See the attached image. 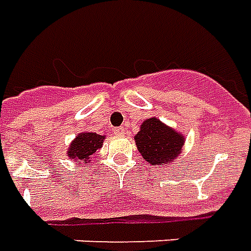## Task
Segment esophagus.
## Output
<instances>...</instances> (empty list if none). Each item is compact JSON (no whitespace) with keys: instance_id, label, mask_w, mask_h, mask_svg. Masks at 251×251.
<instances>
[{"instance_id":"esophagus-1","label":"esophagus","mask_w":251,"mask_h":251,"mask_svg":"<svg viewBox=\"0 0 251 251\" xmlns=\"http://www.w3.org/2000/svg\"><path fill=\"white\" fill-rule=\"evenodd\" d=\"M113 132H115V135H117V136H123V135L126 134V129L123 128V127H117V128H113Z\"/></svg>"}]
</instances>
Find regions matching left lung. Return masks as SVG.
<instances>
[{"instance_id": "1", "label": "left lung", "mask_w": 251, "mask_h": 251, "mask_svg": "<svg viewBox=\"0 0 251 251\" xmlns=\"http://www.w3.org/2000/svg\"><path fill=\"white\" fill-rule=\"evenodd\" d=\"M138 150L151 165H166L176 161L184 145V136L166 127L155 117L143 122L135 135Z\"/></svg>"}]
</instances>
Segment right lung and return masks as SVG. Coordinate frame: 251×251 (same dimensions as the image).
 Instances as JSON below:
<instances>
[{
    "label": "right lung",
    "instance_id": "obj_1",
    "mask_svg": "<svg viewBox=\"0 0 251 251\" xmlns=\"http://www.w3.org/2000/svg\"><path fill=\"white\" fill-rule=\"evenodd\" d=\"M104 136L94 134V132H82L74 139L70 149H69V157L75 159H90L94 152L102 146Z\"/></svg>",
    "mask_w": 251,
    "mask_h": 251
}]
</instances>
